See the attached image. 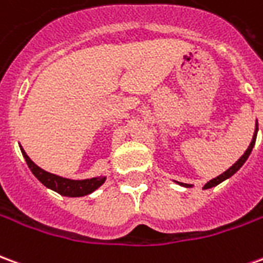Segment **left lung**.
I'll return each mask as SVG.
<instances>
[{"label": "left lung", "instance_id": "1", "mask_svg": "<svg viewBox=\"0 0 263 263\" xmlns=\"http://www.w3.org/2000/svg\"><path fill=\"white\" fill-rule=\"evenodd\" d=\"M256 132H258V129L255 131L254 138H252V142H251V145H249V146H248V149L245 151V154H243L242 156H241V158H239V159H238L237 162H235V163H234V165H232L231 167H230V169H228V171L224 172L222 175H220V176H217V177H215V179H213V180H210V182L207 183L205 186H204V189L214 187V186H217V184H220L221 182H224L226 179H228V177H231L232 175H234V173H237V172L239 171V167H241V166H242L243 163H245V160L248 159V156H249V155H251V152H252V148H254L255 141H256ZM182 184H183V183H182ZM183 186H187V184H183Z\"/></svg>", "mask_w": 263, "mask_h": 263}]
</instances>
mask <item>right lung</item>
Returning <instances> with one entry per match:
<instances>
[{"mask_svg": "<svg viewBox=\"0 0 263 263\" xmlns=\"http://www.w3.org/2000/svg\"><path fill=\"white\" fill-rule=\"evenodd\" d=\"M21 151H22V155H24L29 169L36 176L37 180L43 183L46 187L52 189L62 196H67V197L87 196V194L92 193L97 187H100L105 180V177H94V179H86V180H70V179H65V177L56 176V175H52V173L41 169L39 166L35 165L29 159V156L25 154L24 149L21 148Z\"/></svg>", "mask_w": 263, "mask_h": 263, "instance_id": "obj_1", "label": "right lung"}]
</instances>
